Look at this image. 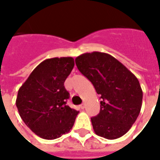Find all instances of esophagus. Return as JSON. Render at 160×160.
I'll list each match as a JSON object with an SVG mask.
<instances>
[{
	"mask_svg": "<svg viewBox=\"0 0 160 160\" xmlns=\"http://www.w3.org/2000/svg\"><path fill=\"white\" fill-rule=\"evenodd\" d=\"M80 108H81V109H84V108H86V103L80 104Z\"/></svg>",
	"mask_w": 160,
	"mask_h": 160,
	"instance_id": "34e87169",
	"label": "esophagus"
}]
</instances>
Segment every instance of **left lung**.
I'll return each instance as SVG.
<instances>
[{
    "instance_id": "left-lung-1",
    "label": "left lung",
    "mask_w": 160,
    "mask_h": 160,
    "mask_svg": "<svg viewBox=\"0 0 160 160\" xmlns=\"http://www.w3.org/2000/svg\"><path fill=\"white\" fill-rule=\"evenodd\" d=\"M75 63L101 96L100 112L91 118L96 134L109 140L124 136L142 108V91L137 77L108 53H84Z\"/></svg>"
}]
</instances>
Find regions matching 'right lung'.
I'll return each instance as SVG.
<instances>
[{
	"label": "right lung",
	"instance_id": "add662e5",
	"mask_svg": "<svg viewBox=\"0 0 160 160\" xmlns=\"http://www.w3.org/2000/svg\"><path fill=\"white\" fill-rule=\"evenodd\" d=\"M74 66L73 58H53L32 71L18 92L20 117L34 133L53 140L70 131L79 111L66 105L64 81Z\"/></svg>",
	"mask_w": 160,
	"mask_h": 160
}]
</instances>
